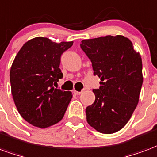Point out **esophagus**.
I'll list each match as a JSON object with an SVG mask.
<instances>
[{
	"label": "esophagus",
	"mask_w": 157,
	"mask_h": 157,
	"mask_svg": "<svg viewBox=\"0 0 157 157\" xmlns=\"http://www.w3.org/2000/svg\"><path fill=\"white\" fill-rule=\"evenodd\" d=\"M73 92H74L75 95H77V96H79V95H81V94L82 93V91H76V90H74Z\"/></svg>",
	"instance_id": "esophagus-1"
}]
</instances>
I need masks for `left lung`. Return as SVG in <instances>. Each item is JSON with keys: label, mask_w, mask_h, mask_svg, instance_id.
<instances>
[{"label": "left lung", "mask_w": 157, "mask_h": 157, "mask_svg": "<svg viewBox=\"0 0 157 157\" xmlns=\"http://www.w3.org/2000/svg\"><path fill=\"white\" fill-rule=\"evenodd\" d=\"M80 46L91 61L94 75L101 81L93 89L95 101L86 108L87 122L101 133H115L126 126L139 101L141 57L123 36L83 40Z\"/></svg>", "instance_id": "1"}]
</instances>
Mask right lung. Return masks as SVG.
I'll list each match as a JSON object with an SVG mask.
<instances>
[{
	"label": "right lung",
	"mask_w": 157,
	"mask_h": 157,
	"mask_svg": "<svg viewBox=\"0 0 157 157\" xmlns=\"http://www.w3.org/2000/svg\"><path fill=\"white\" fill-rule=\"evenodd\" d=\"M72 45L36 37L23 45L14 60L11 94L20 115L32 126L46 128L63 118L72 94L54 86L63 77L59 68L61 55Z\"/></svg>",
	"instance_id": "1"
}]
</instances>
